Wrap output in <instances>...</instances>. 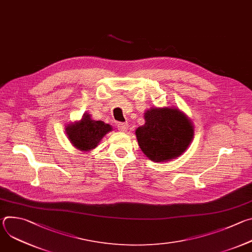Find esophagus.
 Returning a JSON list of instances; mask_svg holds the SVG:
<instances>
[{
	"label": "esophagus",
	"mask_w": 252,
	"mask_h": 252,
	"mask_svg": "<svg viewBox=\"0 0 252 252\" xmlns=\"http://www.w3.org/2000/svg\"><path fill=\"white\" fill-rule=\"evenodd\" d=\"M118 128L121 131H126L128 128V125L126 123H119L118 124Z\"/></svg>",
	"instance_id": "1"
}]
</instances>
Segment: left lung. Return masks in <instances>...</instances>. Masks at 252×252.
<instances>
[{"instance_id":"left-lung-1","label":"left lung","mask_w":252,"mask_h":252,"mask_svg":"<svg viewBox=\"0 0 252 252\" xmlns=\"http://www.w3.org/2000/svg\"><path fill=\"white\" fill-rule=\"evenodd\" d=\"M146 124L135 130L141 152L151 160L168 161L189 148L194 129L190 120L176 107H152L145 113Z\"/></svg>"}]
</instances>
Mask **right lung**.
Here are the masks:
<instances>
[{
	"label": "right lung",
	"mask_w": 252,
	"mask_h": 252,
	"mask_svg": "<svg viewBox=\"0 0 252 252\" xmlns=\"http://www.w3.org/2000/svg\"><path fill=\"white\" fill-rule=\"evenodd\" d=\"M112 129L110 125L92 120L91 115L85 114L81 121L67 125L65 132L75 148L89 152L95 149L101 138Z\"/></svg>",
	"instance_id": "obj_1"
}]
</instances>
